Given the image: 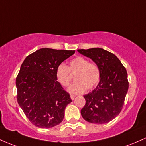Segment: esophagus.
<instances>
[{"mask_svg": "<svg viewBox=\"0 0 146 146\" xmlns=\"http://www.w3.org/2000/svg\"><path fill=\"white\" fill-rule=\"evenodd\" d=\"M75 98H76V96L75 95H70V98H71V100H74Z\"/></svg>", "mask_w": 146, "mask_h": 146, "instance_id": "34e87169", "label": "esophagus"}]
</instances>
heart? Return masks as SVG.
Returning <instances> with one entry per match:
<instances>
[{
    "mask_svg": "<svg viewBox=\"0 0 146 146\" xmlns=\"http://www.w3.org/2000/svg\"><path fill=\"white\" fill-rule=\"evenodd\" d=\"M71 74L75 75L76 80L68 89V91L73 94H82L86 87L91 89L95 87L100 79V71L98 66L94 63H90L87 59L77 57L72 59L69 66L64 64L57 66L55 76L57 82L62 86H68L71 80Z\"/></svg>",
    "mask_w": 146,
    "mask_h": 146,
    "instance_id": "1",
    "label": "heart"
}]
</instances>
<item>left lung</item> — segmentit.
I'll use <instances>...</instances> for the list:
<instances>
[{
  "label": "left lung",
  "instance_id": "obj_1",
  "mask_svg": "<svg viewBox=\"0 0 146 146\" xmlns=\"http://www.w3.org/2000/svg\"><path fill=\"white\" fill-rule=\"evenodd\" d=\"M98 66L100 79L95 89L84 96L82 118L96 124L109 123L122 110L129 83L125 68L116 55L100 48L78 50Z\"/></svg>",
  "mask_w": 146,
  "mask_h": 146
}]
</instances>
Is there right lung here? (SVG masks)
<instances>
[{
    "mask_svg": "<svg viewBox=\"0 0 146 146\" xmlns=\"http://www.w3.org/2000/svg\"><path fill=\"white\" fill-rule=\"evenodd\" d=\"M75 50L41 48L23 61L16 79L17 101L33 125L50 128L64 117L66 107L72 102L68 93L57 81V66Z\"/></svg>",
    "mask_w": 146,
    "mask_h": 146,
    "instance_id": "obj_1",
    "label": "right lung"
}]
</instances>
